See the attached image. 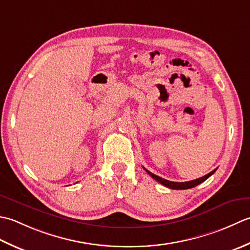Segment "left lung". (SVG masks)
Segmentation results:
<instances>
[{
    "label": "left lung",
    "instance_id": "obj_1",
    "mask_svg": "<svg viewBox=\"0 0 250 250\" xmlns=\"http://www.w3.org/2000/svg\"><path fill=\"white\" fill-rule=\"evenodd\" d=\"M145 170H146V171L147 172V174H149L152 178H153V179H155L157 182H160L161 185L165 186V187H167V188H169V189H174V190H187V189H191V188H194V187L200 185V183L205 181L206 179H208V178H209V177L213 174V172L216 171V169L212 170V171L209 172V174H207V175L203 176V177H201V178H197V179H195V180H191V181H187V182H174V181H169V180L163 179V178H161V177H159V176H156V175H154V174H152L151 171L146 169V168H145Z\"/></svg>",
    "mask_w": 250,
    "mask_h": 250
}]
</instances>
